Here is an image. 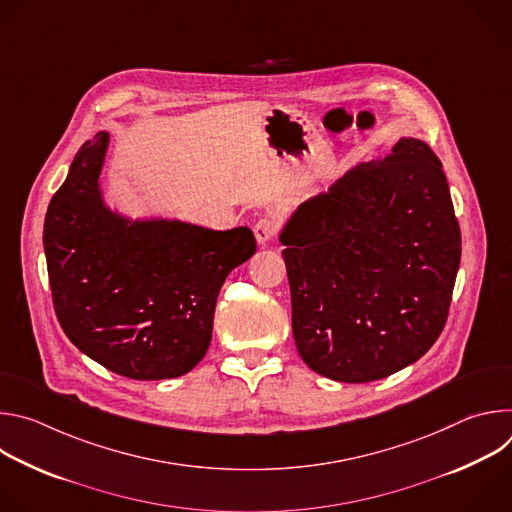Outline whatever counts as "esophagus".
Instances as JSON below:
<instances>
[{"mask_svg": "<svg viewBox=\"0 0 512 512\" xmlns=\"http://www.w3.org/2000/svg\"><path fill=\"white\" fill-rule=\"evenodd\" d=\"M253 233H255V239H257L259 245H267L277 235V223L273 221L271 216H263L257 221Z\"/></svg>", "mask_w": 512, "mask_h": 512, "instance_id": "1", "label": "esophagus"}]
</instances>
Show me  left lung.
Returning a JSON list of instances; mask_svg holds the SVG:
<instances>
[{
    "mask_svg": "<svg viewBox=\"0 0 512 512\" xmlns=\"http://www.w3.org/2000/svg\"><path fill=\"white\" fill-rule=\"evenodd\" d=\"M291 328L312 371L385 379L442 334L462 235L442 162L401 137L389 156L304 202L279 235Z\"/></svg>",
    "mask_w": 512,
    "mask_h": 512,
    "instance_id": "8db88e82",
    "label": "left lung"
}]
</instances>
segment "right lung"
Segmentation results:
<instances>
[{"instance_id":"1","label":"right lung","mask_w":512,"mask_h":512,"mask_svg":"<svg viewBox=\"0 0 512 512\" xmlns=\"http://www.w3.org/2000/svg\"><path fill=\"white\" fill-rule=\"evenodd\" d=\"M109 133L85 141L44 218L56 318L81 352L135 381L190 373L212 338L218 291L257 249L251 229L212 231L113 212L99 176Z\"/></svg>"}]
</instances>
